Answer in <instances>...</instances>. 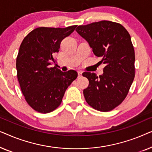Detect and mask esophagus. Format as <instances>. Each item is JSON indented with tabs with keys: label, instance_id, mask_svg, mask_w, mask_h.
I'll return each mask as SVG.
<instances>
[{
	"label": "esophagus",
	"instance_id": "1",
	"mask_svg": "<svg viewBox=\"0 0 152 152\" xmlns=\"http://www.w3.org/2000/svg\"><path fill=\"white\" fill-rule=\"evenodd\" d=\"M77 73H78V77H82V71H81V70H79V71L77 72Z\"/></svg>",
	"mask_w": 152,
	"mask_h": 152
}]
</instances>
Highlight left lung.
I'll list each match as a JSON object with an SVG mask.
<instances>
[{
  "label": "left lung",
  "instance_id": "8db88e82",
  "mask_svg": "<svg viewBox=\"0 0 152 152\" xmlns=\"http://www.w3.org/2000/svg\"><path fill=\"white\" fill-rule=\"evenodd\" d=\"M75 30L106 64L99 77L94 72H83L89 81L83 91L85 99L97 111H111L125 99L135 77V52L130 34L121 24L109 20L80 26Z\"/></svg>",
  "mask_w": 152,
  "mask_h": 152
}]
</instances>
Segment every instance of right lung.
Instances as JSON below:
<instances>
[{"mask_svg":"<svg viewBox=\"0 0 152 152\" xmlns=\"http://www.w3.org/2000/svg\"><path fill=\"white\" fill-rule=\"evenodd\" d=\"M76 27L37 28L20 45L16 64L17 78L26 102L37 112L48 113L57 109L66 90L77 77L75 70L62 72L55 66L50 67L61 41Z\"/></svg>","mask_w":152,"mask_h":152,"instance_id":"1","label":"right lung"}]
</instances>
